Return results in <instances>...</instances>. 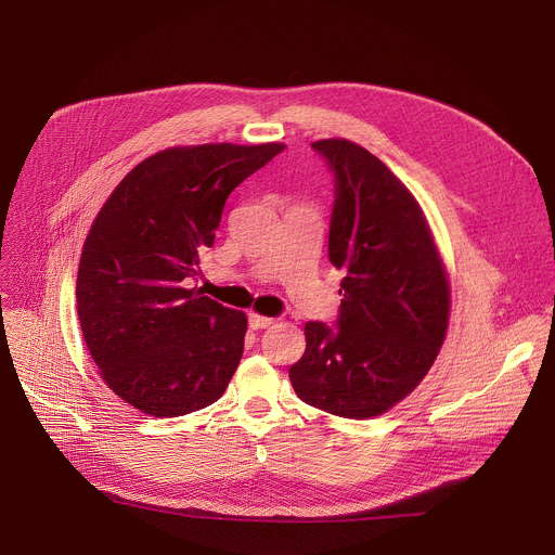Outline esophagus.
<instances>
[{"label":"esophagus","instance_id":"1","mask_svg":"<svg viewBox=\"0 0 555 555\" xmlns=\"http://www.w3.org/2000/svg\"><path fill=\"white\" fill-rule=\"evenodd\" d=\"M248 323H250V327L253 330H266V327H270V325H274V319H268V315H261V313H250L248 315Z\"/></svg>","mask_w":555,"mask_h":555}]
</instances>
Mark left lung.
Masks as SVG:
<instances>
[{"instance_id":"left-lung-1","label":"left lung","mask_w":555,"mask_h":555,"mask_svg":"<svg viewBox=\"0 0 555 555\" xmlns=\"http://www.w3.org/2000/svg\"><path fill=\"white\" fill-rule=\"evenodd\" d=\"M336 176L330 261L345 270L336 327L305 325L289 369L298 398L369 420L411 395L446 340L450 283L426 215L398 176L364 146L315 140Z\"/></svg>"}]
</instances>
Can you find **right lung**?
Masks as SVG:
<instances>
[{"instance_id": "obj_1", "label": "right lung", "mask_w": 555, "mask_h": 555, "mask_svg": "<svg viewBox=\"0 0 555 555\" xmlns=\"http://www.w3.org/2000/svg\"><path fill=\"white\" fill-rule=\"evenodd\" d=\"M285 144H193L133 167L99 210L76 276L78 323L105 384L151 417L217 402L244 356L246 313L189 287L228 195Z\"/></svg>"}]
</instances>
